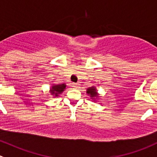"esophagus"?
Segmentation results:
<instances>
[{
    "instance_id": "obj_1",
    "label": "esophagus",
    "mask_w": 157,
    "mask_h": 157,
    "mask_svg": "<svg viewBox=\"0 0 157 157\" xmlns=\"http://www.w3.org/2000/svg\"><path fill=\"white\" fill-rule=\"evenodd\" d=\"M79 86V84H76V83H73V84H72V87H74V88H77V87H78Z\"/></svg>"
}]
</instances>
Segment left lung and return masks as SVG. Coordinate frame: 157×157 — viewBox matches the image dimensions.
<instances>
[{
	"label": "left lung",
	"mask_w": 157,
	"mask_h": 157,
	"mask_svg": "<svg viewBox=\"0 0 157 157\" xmlns=\"http://www.w3.org/2000/svg\"><path fill=\"white\" fill-rule=\"evenodd\" d=\"M87 94L90 95V97L95 99V98H98V92H97V89L95 87H88L87 89Z\"/></svg>",
	"instance_id": "obj_1"
}]
</instances>
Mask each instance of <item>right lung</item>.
<instances>
[{
	"mask_svg": "<svg viewBox=\"0 0 157 157\" xmlns=\"http://www.w3.org/2000/svg\"><path fill=\"white\" fill-rule=\"evenodd\" d=\"M66 89V84H53L50 89V93L53 97H58L60 94L64 91Z\"/></svg>",
	"mask_w": 157,
	"mask_h": 157,
	"instance_id": "right-lung-1",
	"label": "right lung"
}]
</instances>
